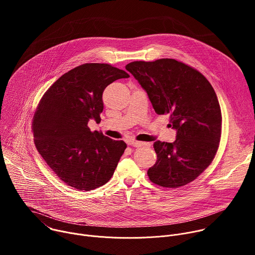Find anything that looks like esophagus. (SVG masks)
Masks as SVG:
<instances>
[{
  "label": "esophagus",
  "mask_w": 255,
  "mask_h": 255,
  "mask_svg": "<svg viewBox=\"0 0 255 255\" xmlns=\"http://www.w3.org/2000/svg\"><path fill=\"white\" fill-rule=\"evenodd\" d=\"M128 144H129V145H132V146H135V147L143 146V145H149V143L140 142V141H137V140H135V139H130V140H128Z\"/></svg>",
  "instance_id": "1"
}]
</instances>
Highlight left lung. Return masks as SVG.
<instances>
[{
    "instance_id": "1",
    "label": "left lung",
    "mask_w": 255,
    "mask_h": 255,
    "mask_svg": "<svg viewBox=\"0 0 255 255\" xmlns=\"http://www.w3.org/2000/svg\"><path fill=\"white\" fill-rule=\"evenodd\" d=\"M146 91L154 111L169 115L172 143L155 141L157 160L147 170L153 184L179 188L195 180L213 161L221 139L222 114L209 81L194 67L172 59L126 65Z\"/></svg>"
}]
</instances>
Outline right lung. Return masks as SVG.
Wrapping results in <instances>:
<instances>
[{
  "mask_svg": "<svg viewBox=\"0 0 255 255\" xmlns=\"http://www.w3.org/2000/svg\"><path fill=\"white\" fill-rule=\"evenodd\" d=\"M129 75L107 63H85L61 76L43 95L32 121L34 143L53 172L67 186L91 191L108 183L127 145L92 132L101 121L103 92Z\"/></svg>",
  "mask_w": 255,
  "mask_h": 255,
  "instance_id": "right-lung-1",
  "label": "right lung"
}]
</instances>
